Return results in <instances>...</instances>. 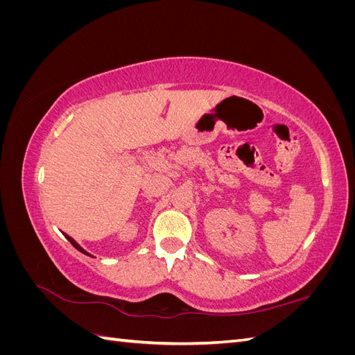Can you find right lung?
<instances>
[{
    "mask_svg": "<svg viewBox=\"0 0 355 355\" xmlns=\"http://www.w3.org/2000/svg\"><path fill=\"white\" fill-rule=\"evenodd\" d=\"M63 235H65V239H67V240H68V241H69V243H71V244H72V245L75 247V249H77L78 252H81V253H84V254H87V256H90V257H94V256H93V254H90L89 252H85V250L83 249V247H81V245H80V244H78L77 241H75V240H73L72 237H69V235H68V234H65V232H63Z\"/></svg>",
    "mask_w": 355,
    "mask_h": 355,
    "instance_id": "add662e5",
    "label": "right lung"
}]
</instances>
